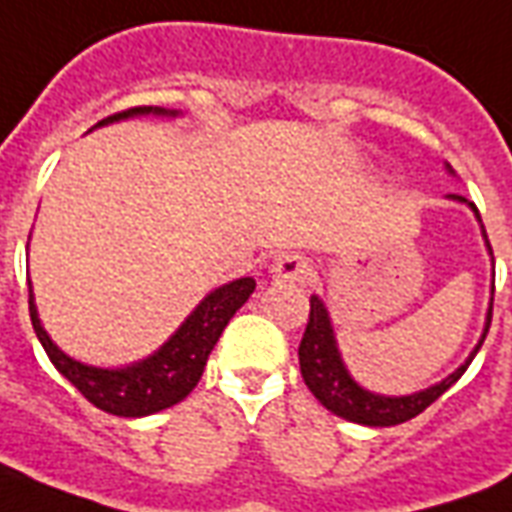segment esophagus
Returning a JSON list of instances; mask_svg holds the SVG:
<instances>
[{"label":"esophagus","mask_w":512,"mask_h":512,"mask_svg":"<svg viewBox=\"0 0 512 512\" xmlns=\"http://www.w3.org/2000/svg\"><path fill=\"white\" fill-rule=\"evenodd\" d=\"M312 274L309 260L301 255H282L276 257V263L271 266V276L276 282H306Z\"/></svg>","instance_id":"1"}]
</instances>
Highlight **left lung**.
<instances>
[{
    "label": "left lung",
    "instance_id": "obj_1",
    "mask_svg": "<svg viewBox=\"0 0 512 512\" xmlns=\"http://www.w3.org/2000/svg\"><path fill=\"white\" fill-rule=\"evenodd\" d=\"M450 176H456L450 165ZM448 200H456V203H464V206L475 214L480 225V233H483V241H486L488 255H491V298H488V312L486 323H483V333H480L475 350L469 352L467 361L458 366L456 372H450L445 380L434 382L429 388L415 393H404V396H385V393H374L369 388H363L361 382L355 380L344 363L342 352H339V342H336V331H333L331 312L320 295H312L309 298V325H306L304 339H301V347H298V361H301V374H304L306 388L314 393V399L323 404L325 410H331L333 415L350 420V423H361V426H399L404 420L415 418L420 412L426 410L429 404L448 391L450 385L467 372V366L472 363V358L478 355V350L483 347V339H486L488 325H491V309H494V252H491V244H488L486 227L480 222V214L475 203H469L467 198L461 195H448Z\"/></svg>",
    "mask_w": 512,
    "mask_h": 512
}]
</instances>
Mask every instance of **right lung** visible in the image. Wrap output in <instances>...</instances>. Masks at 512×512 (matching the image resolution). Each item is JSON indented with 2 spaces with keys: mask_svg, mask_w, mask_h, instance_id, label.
<instances>
[{
  "mask_svg": "<svg viewBox=\"0 0 512 512\" xmlns=\"http://www.w3.org/2000/svg\"><path fill=\"white\" fill-rule=\"evenodd\" d=\"M138 116H162V119H179L181 111L170 108H157V105H143V108H130V111L113 113L108 119L97 121L94 127H105L113 121L138 119ZM92 127V130H94ZM255 293V279L241 276L222 287H214L211 293L200 301L187 320L170 333V339L162 347L146 355L143 361L105 369V366H92L70 358L59 344L48 336L43 328V320L37 314L34 304L32 279H29V314L37 339L48 352L64 380H70L78 391L92 401L94 407L119 415V418H143L154 412L168 410L181 399H187L189 391L198 385L203 377L206 361L219 336L230 323V317L249 301Z\"/></svg>",
  "mask_w": 512,
  "mask_h": 512,
  "instance_id": "right-lung-1",
  "label": "right lung"
}]
</instances>
